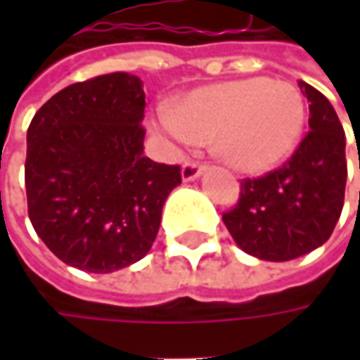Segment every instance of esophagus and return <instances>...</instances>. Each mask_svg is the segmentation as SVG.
I'll list each match as a JSON object with an SVG mask.
<instances>
[{"mask_svg":"<svg viewBox=\"0 0 360 360\" xmlns=\"http://www.w3.org/2000/svg\"><path fill=\"white\" fill-rule=\"evenodd\" d=\"M204 170H206V166H202V164L186 162V164L182 166V180H184V182L196 180V178H200L202 174H204Z\"/></svg>","mask_w":360,"mask_h":360,"instance_id":"34e87169","label":"esophagus"}]
</instances>
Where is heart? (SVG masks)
<instances>
[{
    "label": "heart",
    "mask_w": 360,
    "mask_h": 360,
    "mask_svg": "<svg viewBox=\"0 0 360 360\" xmlns=\"http://www.w3.org/2000/svg\"><path fill=\"white\" fill-rule=\"evenodd\" d=\"M152 126L176 144L212 138V150L226 166L262 174L295 152L307 126V104L292 84L244 77L190 91L172 110H162Z\"/></svg>",
    "instance_id": "obj_1"
}]
</instances>
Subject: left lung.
<instances>
[{"instance_id": "left-lung-1", "label": "left lung", "mask_w": 360, "mask_h": 360, "mask_svg": "<svg viewBox=\"0 0 360 360\" xmlns=\"http://www.w3.org/2000/svg\"><path fill=\"white\" fill-rule=\"evenodd\" d=\"M298 86L311 102V131L278 170L242 180L238 204L222 214L242 250L270 262L292 260L323 246L345 202V130L321 91L304 82Z\"/></svg>"}]
</instances>
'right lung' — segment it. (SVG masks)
Instances as JSON below:
<instances>
[{"label": "right lung", "mask_w": 360, "mask_h": 360, "mask_svg": "<svg viewBox=\"0 0 360 360\" xmlns=\"http://www.w3.org/2000/svg\"><path fill=\"white\" fill-rule=\"evenodd\" d=\"M146 94L126 72L77 82L27 128L25 192L35 232L65 264L114 272L148 255L180 166L144 156Z\"/></svg>", "instance_id": "1"}]
</instances>
